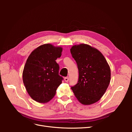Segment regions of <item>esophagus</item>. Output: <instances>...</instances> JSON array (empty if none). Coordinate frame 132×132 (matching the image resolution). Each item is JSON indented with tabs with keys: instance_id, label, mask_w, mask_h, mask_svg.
Segmentation results:
<instances>
[{
	"instance_id": "obj_1",
	"label": "esophagus",
	"mask_w": 132,
	"mask_h": 132,
	"mask_svg": "<svg viewBox=\"0 0 132 132\" xmlns=\"http://www.w3.org/2000/svg\"><path fill=\"white\" fill-rule=\"evenodd\" d=\"M64 80L67 82H68V81H69V78L68 77H65L64 78Z\"/></svg>"
}]
</instances>
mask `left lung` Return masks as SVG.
Returning <instances> with one entry per match:
<instances>
[{
  "instance_id": "obj_1",
  "label": "left lung",
  "mask_w": 132,
  "mask_h": 132,
  "mask_svg": "<svg viewBox=\"0 0 132 132\" xmlns=\"http://www.w3.org/2000/svg\"><path fill=\"white\" fill-rule=\"evenodd\" d=\"M70 52L79 70L78 83L71 87L75 97L85 105L97 102L110 84L109 64L100 52L86 44L72 46Z\"/></svg>"
}]
</instances>
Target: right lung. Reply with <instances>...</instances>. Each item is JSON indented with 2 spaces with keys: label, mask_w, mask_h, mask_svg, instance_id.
Here are the masks:
<instances>
[{
  "label": "right lung",
  "mask_w": 132,
  "mask_h": 132,
  "mask_svg": "<svg viewBox=\"0 0 132 132\" xmlns=\"http://www.w3.org/2000/svg\"><path fill=\"white\" fill-rule=\"evenodd\" d=\"M62 48L48 43L38 47L28 57L22 80L30 97L39 103H46L54 96L63 77L55 62L62 55Z\"/></svg>",
  "instance_id": "obj_1"
}]
</instances>
